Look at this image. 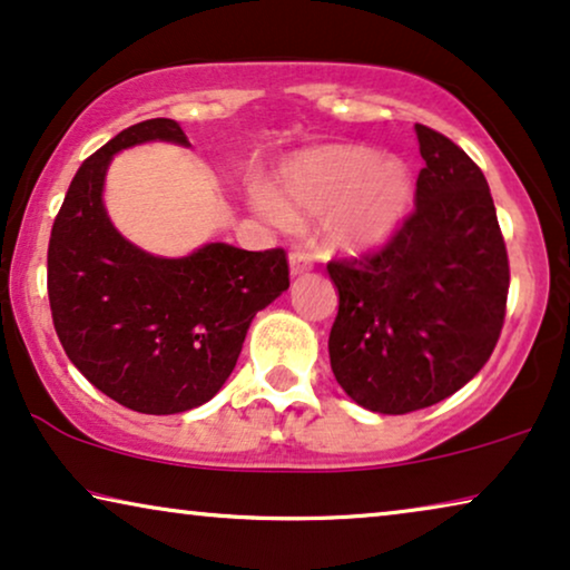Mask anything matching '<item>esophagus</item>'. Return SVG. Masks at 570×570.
Returning a JSON list of instances; mask_svg holds the SVG:
<instances>
[{
    "label": "esophagus",
    "instance_id": "1",
    "mask_svg": "<svg viewBox=\"0 0 570 570\" xmlns=\"http://www.w3.org/2000/svg\"><path fill=\"white\" fill-rule=\"evenodd\" d=\"M287 262H291V275L293 277L306 275V272L311 269V264H314V259H311V254L301 252V248H295V252L287 256Z\"/></svg>",
    "mask_w": 570,
    "mask_h": 570
}]
</instances>
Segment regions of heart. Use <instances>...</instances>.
I'll list each match as a JSON object with an SVG mask.
<instances>
[{"mask_svg":"<svg viewBox=\"0 0 570 570\" xmlns=\"http://www.w3.org/2000/svg\"><path fill=\"white\" fill-rule=\"evenodd\" d=\"M272 194L254 199L264 217H322L326 252L357 256L386 246L407 220L412 176L371 147L330 145L287 160Z\"/></svg>","mask_w":570,"mask_h":570,"instance_id":"heart-1","label":"heart"}]
</instances>
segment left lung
I'll use <instances>...</instances> for the list:
<instances>
[{
  "mask_svg": "<svg viewBox=\"0 0 570 570\" xmlns=\"http://www.w3.org/2000/svg\"><path fill=\"white\" fill-rule=\"evenodd\" d=\"M425 168L415 213L379 254L330 262L340 311L330 361L350 400L404 415L478 376L505 316L509 256L482 170L449 137L415 124Z\"/></svg>",
  "mask_w": 570,
  "mask_h": 570,
  "instance_id": "8db88e82",
  "label": "left lung"
}]
</instances>
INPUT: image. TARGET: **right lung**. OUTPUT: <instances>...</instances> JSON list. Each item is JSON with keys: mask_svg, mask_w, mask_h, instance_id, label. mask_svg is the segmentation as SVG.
<instances>
[{"mask_svg": "<svg viewBox=\"0 0 570 570\" xmlns=\"http://www.w3.org/2000/svg\"><path fill=\"white\" fill-rule=\"evenodd\" d=\"M145 142L189 147L174 119L124 129L77 170L49 240L53 330L75 368L124 407L176 415L220 392L256 311L287 287L283 248L205 244L168 259L114 228L104 205L114 155Z\"/></svg>", "mask_w": 570, "mask_h": 570, "instance_id": "1", "label": "right lung"}]
</instances>
